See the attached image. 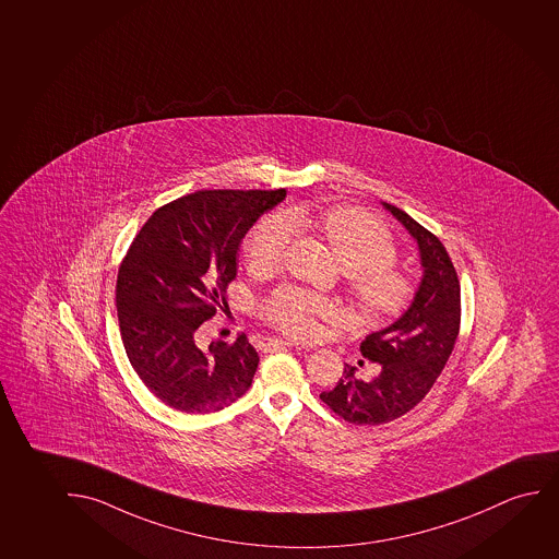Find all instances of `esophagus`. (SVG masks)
Segmentation results:
<instances>
[{
	"mask_svg": "<svg viewBox=\"0 0 559 559\" xmlns=\"http://www.w3.org/2000/svg\"><path fill=\"white\" fill-rule=\"evenodd\" d=\"M262 346H266L270 350H280V348H289V346H295L293 341H284V338H266Z\"/></svg>",
	"mask_w": 559,
	"mask_h": 559,
	"instance_id": "1",
	"label": "esophagus"
}]
</instances>
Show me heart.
Instances as JSON below:
<instances>
[{"label": "heart", "instance_id": "heart-1", "mask_svg": "<svg viewBox=\"0 0 559 559\" xmlns=\"http://www.w3.org/2000/svg\"><path fill=\"white\" fill-rule=\"evenodd\" d=\"M287 229H318L345 267L346 284L356 307L368 316L399 312L412 295L408 275L391 262L396 254L389 229L358 209H333L312 214L305 209H289L280 218H266L252 229L247 241V266L254 274H266L284 259L289 241ZM260 312L275 328L307 335L314 318H330L337 308L330 300L297 287H280L267 297Z\"/></svg>", "mask_w": 559, "mask_h": 559}]
</instances>
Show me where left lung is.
<instances>
[{
	"mask_svg": "<svg viewBox=\"0 0 559 559\" xmlns=\"http://www.w3.org/2000/svg\"><path fill=\"white\" fill-rule=\"evenodd\" d=\"M381 205L414 237L424 275L408 310L360 345L364 358L381 366L378 378L362 381L346 364L337 385L320 394L337 416L356 425L389 424L424 401L454 350L462 316L456 270L439 237L401 209Z\"/></svg>",
	"mask_w": 559,
	"mask_h": 559,
	"instance_id": "obj_1",
	"label": "left lung"
}]
</instances>
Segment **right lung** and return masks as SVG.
Instances as JSON below:
<instances>
[{
    "mask_svg": "<svg viewBox=\"0 0 559 559\" xmlns=\"http://www.w3.org/2000/svg\"><path fill=\"white\" fill-rule=\"evenodd\" d=\"M285 189L195 191L160 206L118 267L117 310L128 360L151 393L186 414H211L251 386L259 353L247 335L197 343L226 305L237 251Z\"/></svg>",
    "mask_w": 559,
    "mask_h": 559,
    "instance_id": "right-lung-1",
    "label": "right lung"
}]
</instances>
